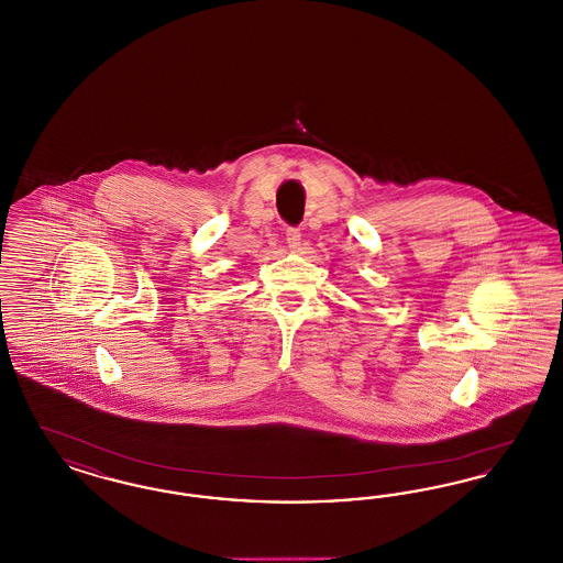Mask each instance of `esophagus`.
I'll return each instance as SVG.
<instances>
[{
    "label": "esophagus",
    "mask_w": 563,
    "mask_h": 563,
    "mask_svg": "<svg viewBox=\"0 0 563 563\" xmlns=\"http://www.w3.org/2000/svg\"><path fill=\"white\" fill-rule=\"evenodd\" d=\"M285 234H287V245H289V249L291 251H299V247H301V228L289 225Z\"/></svg>",
    "instance_id": "1"
}]
</instances>
